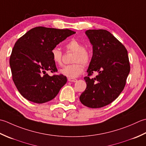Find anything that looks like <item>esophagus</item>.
I'll return each instance as SVG.
<instances>
[{"label":"esophagus","instance_id":"34e87169","mask_svg":"<svg viewBox=\"0 0 146 146\" xmlns=\"http://www.w3.org/2000/svg\"><path fill=\"white\" fill-rule=\"evenodd\" d=\"M68 81L69 82H76L77 79L75 78H70V77H69V78H68Z\"/></svg>","mask_w":146,"mask_h":146}]
</instances>
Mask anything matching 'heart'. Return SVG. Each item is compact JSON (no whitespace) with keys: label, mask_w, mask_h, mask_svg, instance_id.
Returning <instances> with one entry per match:
<instances>
[{"label":"heart","mask_w":146,"mask_h":146,"mask_svg":"<svg viewBox=\"0 0 146 146\" xmlns=\"http://www.w3.org/2000/svg\"><path fill=\"white\" fill-rule=\"evenodd\" d=\"M66 48L69 51L75 53L72 62L74 64L65 65L60 70V72L70 78H76L82 73L84 67L82 64L87 65L91 60V55L85 45L77 40H72L68 43ZM51 56L53 62L56 65H61L62 52L57 47H54L51 50Z\"/></svg>","instance_id":"b5f03b06"}]
</instances>
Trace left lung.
<instances>
[{
  "instance_id": "1",
  "label": "left lung",
  "mask_w": 146,
  "mask_h": 146,
  "mask_svg": "<svg viewBox=\"0 0 146 146\" xmlns=\"http://www.w3.org/2000/svg\"><path fill=\"white\" fill-rule=\"evenodd\" d=\"M85 33L93 45V56L84 78L87 87L79 100L89 108H102L124 89L130 69L129 56L125 47L105 29H89ZM94 72L98 75L90 78Z\"/></svg>"
}]
</instances>
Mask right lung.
Masks as SVG:
<instances>
[{"mask_svg":"<svg viewBox=\"0 0 146 146\" xmlns=\"http://www.w3.org/2000/svg\"><path fill=\"white\" fill-rule=\"evenodd\" d=\"M75 33L68 29L38 26L16 41L9 64L14 84L26 100L36 103L48 102L66 84L67 77L64 75L50 76L46 71H57L52 58V49Z\"/></svg>","mask_w":146,"mask_h":146,"instance_id":"1","label":"right lung"}]
</instances>
